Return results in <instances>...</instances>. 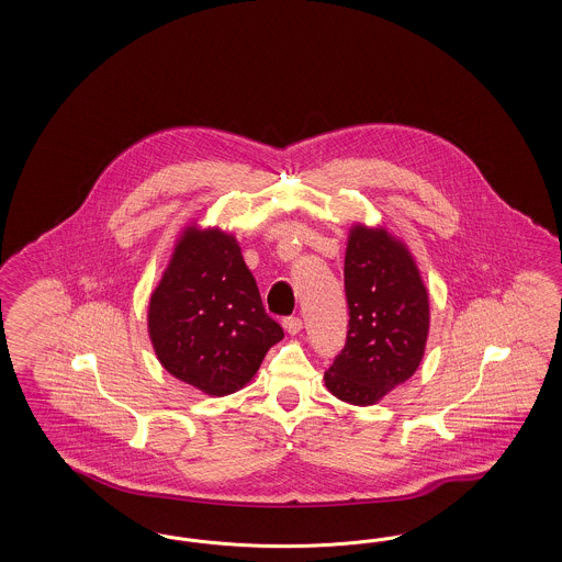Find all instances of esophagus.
Instances as JSON below:
<instances>
[{"instance_id": "1", "label": "esophagus", "mask_w": 562, "mask_h": 562, "mask_svg": "<svg viewBox=\"0 0 562 562\" xmlns=\"http://www.w3.org/2000/svg\"><path fill=\"white\" fill-rule=\"evenodd\" d=\"M282 326L286 328L289 335H296V333H301V328H303V321H301L299 316H289V318L282 321Z\"/></svg>"}]
</instances>
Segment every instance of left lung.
I'll list each match as a JSON object with an SVG mask.
<instances>
[{"label": "left lung", "instance_id": "1", "mask_svg": "<svg viewBox=\"0 0 562 562\" xmlns=\"http://www.w3.org/2000/svg\"><path fill=\"white\" fill-rule=\"evenodd\" d=\"M344 278L348 337L324 381L339 401L367 406L417 371L428 339V291L401 241L362 225L349 234Z\"/></svg>", "mask_w": 562, "mask_h": 562}]
</instances>
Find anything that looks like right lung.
<instances>
[{
	"mask_svg": "<svg viewBox=\"0 0 562 562\" xmlns=\"http://www.w3.org/2000/svg\"><path fill=\"white\" fill-rule=\"evenodd\" d=\"M149 337L168 373L227 396L255 376L284 330L269 318L236 238L189 227L151 294Z\"/></svg>",
	"mask_w": 562,
	"mask_h": 562,
	"instance_id": "add662e5",
	"label": "right lung"
}]
</instances>
